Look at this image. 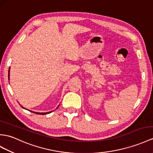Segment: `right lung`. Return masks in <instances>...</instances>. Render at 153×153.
Here are the masks:
<instances>
[{"label":"right lung","instance_id":"add662e5","mask_svg":"<svg viewBox=\"0 0 153 153\" xmlns=\"http://www.w3.org/2000/svg\"><path fill=\"white\" fill-rule=\"evenodd\" d=\"M10 68H9V71H8V78L10 79ZM21 107L22 108H23L24 109H25L24 107H23L21 106ZM58 107L56 108H58ZM29 111H30V110H29ZM32 111V112H33V113H35V114H41V115H45V114H49V113H51L52 112V111H48V112H45V113H39V112H36V111Z\"/></svg>","mask_w":153,"mask_h":153}]
</instances>
